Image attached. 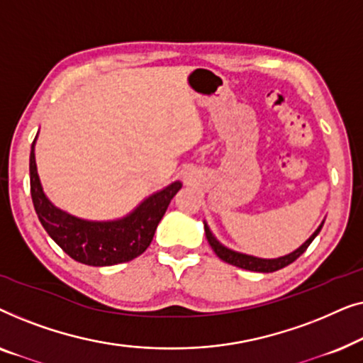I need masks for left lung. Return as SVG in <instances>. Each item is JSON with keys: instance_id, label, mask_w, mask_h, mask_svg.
I'll return each instance as SVG.
<instances>
[{"instance_id": "8db88e82", "label": "left lung", "mask_w": 363, "mask_h": 363, "mask_svg": "<svg viewBox=\"0 0 363 363\" xmlns=\"http://www.w3.org/2000/svg\"><path fill=\"white\" fill-rule=\"evenodd\" d=\"M324 225V223H322ZM322 225L317 228L314 235H312L309 240H307L304 245L301 247H297L294 252H291V255L287 256H282V257H277V259H261V257H255V256H247V255H241V252H236V251H231L225 247L223 245L218 242V240L215 236L211 235L210 228L205 225V233H206V240L210 242L211 250L216 252V256L223 259L228 264H233L236 267H241V269H247V271H256V272H274V271H279L282 267L289 266L291 262H294L297 257H299L302 252H304L307 247L312 241H314V238L319 235V231L322 230Z\"/></svg>"}]
</instances>
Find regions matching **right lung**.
I'll use <instances>...</instances> for the list:
<instances>
[{
	"instance_id": "right-lung-1",
	"label": "right lung",
	"mask_w": 363,
	"mask_h": 363,
	"mask_svg": "<svg viewBox=\"0 0 363 363\" xmlns=\"http://www.w3.org/2000/svg\"><path fill=\"white\" fill-rule=\"evenodd\" d=\"M29 180L34 210L44 230L66 255L87 266L121 264L140 256L150 246L158 223L165 215L172 198L182 188L180 182L172 183L162 191L148 196L128 216L101 223L67 215L48 200L39 183L34 142L29 155Z\"/></svg>"
}]
</instances>
